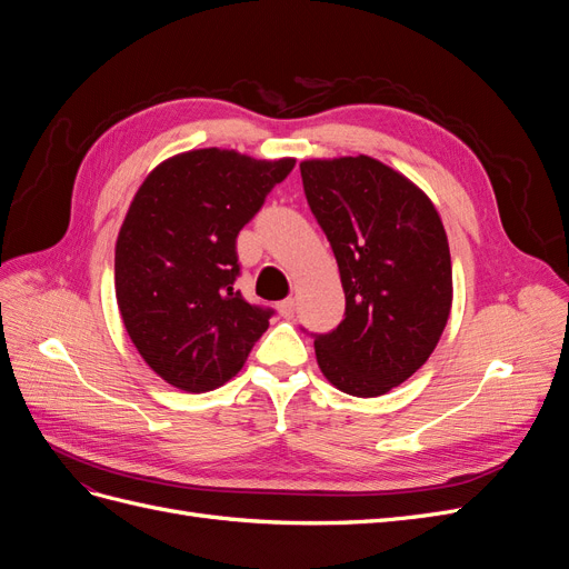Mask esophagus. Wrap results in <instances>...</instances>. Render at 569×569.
Listing matches in <instances>:
<instances>
[{"mask_svg":"<svg viewBox=\"0 0 569 569\" xmlns=\"http://www.w3.org/2000/svg\"><path fill=\"white\" fill-rule=\"evenodd\" d=\"M295 299H284V301H280L278 303V311L284 316V318H291V316H295Z\"/></svg>","mask_w":569,"mask_h":569,"instance_id":"esophagus-1","label":"esophagus"}]
</instances>
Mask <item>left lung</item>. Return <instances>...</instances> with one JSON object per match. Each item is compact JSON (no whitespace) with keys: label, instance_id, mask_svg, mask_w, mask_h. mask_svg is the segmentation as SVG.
I'll list each match as a JSON object with an SVG mask.
<instances>
[{"label":"left lung","instance_id":"left-lung-1","mask_svg":"<svg viewBox=\"0 0 569 569\" xmlns=\"http://www.w3.org/2000/svg\"><path fill=\"white\" fill-rule=\"evenodd\" d=\"M308 206L327 234L347 311L313 335L322 375L351 396H382L425 366L451 313V253L435 203L370 157L303 161Z\"/></svg>","mask_w":569,"mask_h":569}]
</instances>
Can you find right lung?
I'll list each match as a JSON object with an SVG mask.
<instances>
[{"mask_svg":"<svg viewBox=\"0 0 569 569\" xmlns=\"http://www.w3.org/2000/svg\"><path fill=\"white\" fill-rule=\"evenodd\" d=\"M295 163L197 149L137 189L116 242V299L134 349L168 385H226L268 330L272 308L234 289L237 234Z\"/></svg>","mask_w":569,"mask_h":569,"instance_id":"add662e5","label":"right lung"}]
</instances>
